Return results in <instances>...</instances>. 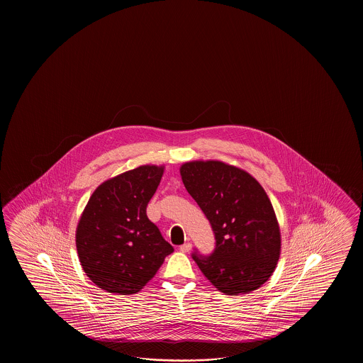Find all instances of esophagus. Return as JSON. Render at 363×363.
Here are the masks:
<instances>
[{
    "label": "esophagus",
    "mask_w": 363,
    "mask_h": 363,
    "mask_svg": "<svg viewBox=\"0 0 363 363\" xmlns=\"http://www.w3.org/2000/svg\"><path fill=\"white\" fill-rule=\"evenodd\" d=\"M179 249H180V252H183V253H188V252H191V249H192V244H191V242H185V244H183Z\"/></svg>",
    "instance_id": "34e87169"
}]
</instances>
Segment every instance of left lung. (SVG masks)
I'll return each instance as SVG.
<instances>
[{"label": "left lung", "mask_w": 363, "mask_h": 363, "mask_svg": "<svg viewBox=\"0 0 363 363\" xmlns=\"http://www.w3.org/2000/svg\"><path fill=\"white\" fill-rule=\"evenodd\" d=\"M180 175L216 236L214 252L193 253L194 262L222 294L258 289L275 271L281 247L278 219L262 185L220 161L185 162Z\"/></svg>", "instance_id": "obj_1"}]
</instances>
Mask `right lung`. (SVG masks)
Returning a JSON list of instances; mask_svg holds the SVG:
<instances>
[{
  "mask_svg": "<svg viewBox=\"0 0 363 363\" xmlns=\"http://www.w3.org/2000/svg\"><path fill=\"white\" fill-rule=\"evenodd\" d=\"M163 166L144 164L104 182L93 192L77 228L79 261L108 294L141 291L174 247L147 216Z\"/></svg>",
  "mask_w": 363,
  "mask_h": 363,
  "instance_id": "obj_1",
  "label": "right lung"
}]
</instances>
